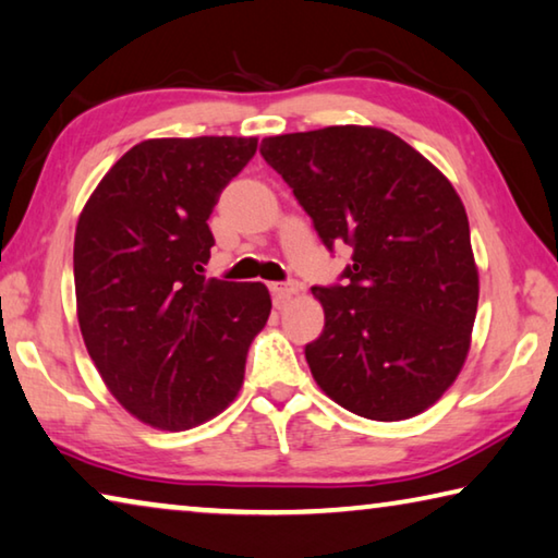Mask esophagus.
Returning a JSON list of instances; mask_svg holds the SVG:
<instances>
[{"label":"esophagus","mask_w":558,"mask_h":558,"mask_svg":"<svg viewBox=\"0 0 558 558\" xmlns=\"http://www.w3.org/2000/svg\"><path fill=\"white\" fill-rule=\"evenodd\" d=\"M270 293L278 305H286L290 298L300 293V286L298 282H270Z\"/></svg>","instance_id":"obj_1"}]
</instances>
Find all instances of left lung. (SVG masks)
<instances>
[{
  "instance_id": "left-lung-1",
  "label": "left lung",
  "mask_w": 558,
  "mask_h": 558,
  "mask_svg": "<svg viewBox=\"0 0 558 558\" xmlns=\"http://www.w3.org/2000/svg\"><path fill=\"white\" fill-rule=\"evenodd\" d=\"M330 247L350 245L344 286L313 288L325 330L305 348L320 390L344 410L400 422L454 385L480 303L470 220L454 185L392 131L327 126L263 138Z\"/></svg>"
}]
</instances>
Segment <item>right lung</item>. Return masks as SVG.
Masks as SVG:
<instances>
[{
    "label": "right lung",
    "instance_id": "right-lung-1",
    "mask_svg": "<svg viewBox=\"0 0 558 558\" xmlns=\"http://www.w3.org/2000/svg\"><path fill=\"white\" fill-rule=\"evenodd\" d=\"M255 151V136L146 138L78 216L82 338L106 390L148 427L183 432L223 412L270 317L263 282L201 276L214 245L208 218Z\"/></svg>",
    "mask_w": 558,
    "mask_h": 558
}]
</instances>
